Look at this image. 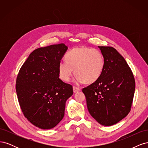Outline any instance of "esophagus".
<instances>
[{
	"instance_id": "34e87169",
	"label": "esophagus",
	"mask_w": 148,
	"mask_h": 148,
	"mask_svg": "<svg viewBox=\"0 0 148 148\" xmlns=\"http://www.w3.org/2000/svg\"><path fill=\"white\" fill-rule=\"evenodd\" d=\"M73 92H78V91H79L80 90H81V89H80L79 88L76 87L75 86H73Z\"/></svg>"
}]
</instances>
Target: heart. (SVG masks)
Returning <instances> with one entry per match:
<instances>
[{
	"label": "heart",
	"mask_w": 148,
	"mask_h": 148,
	"mask_svg": "<svg viewBox=\"0 0 148 148\" xmlns=\"http://www.w3.org/2000/svg\"><path fill=\"white\" fill-rule=\"evenodd\" d=\"M65 59L59 64L60 78L64 82L69 81L75 69L76 82L91 83L100 77L104 69V56L97 49L75 47L67 52Z\"/></svg>",
	"instance_id": "1"
}]
</instances>
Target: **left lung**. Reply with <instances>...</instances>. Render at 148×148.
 Wrapping results in <instances>:
<instances>
[{
	"label": "left lung",
	"mask_w": 148,
	"mask_h": 148,
	"mask_svg": "<svg viewBox=\"0 0 148 148\" xmlns=\"http://www.w3.org/2000/svg\"><path fill=\"white\" fill-rule=\"evenodd\" d=\"M104 56L100 77L82 91L89 114L98 123L111 126L130 112L135 89L132 71L115 49L98 46Z\"/></svg>",
	"instance_id": "1"
}]
</instances>
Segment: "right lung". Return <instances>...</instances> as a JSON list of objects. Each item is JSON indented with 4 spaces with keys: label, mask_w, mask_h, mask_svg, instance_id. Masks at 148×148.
Returning <instances> with one entry per match:
<instances>
[{
    "label": "right lung",
    "mask_w": 148,
    "mask_h": 148,
    "mask_svg": "<svg viewBox=\"0 0 148 148\" xmlns=\"http://www.w3.org/2000/svg\"><path fill=\"white\" fill-rule=\"evenodd\" d=\"M64 44L35 49L17 75L16 91L25 117L44 130L63 119L66 101L73 95L71 84L59 78V64L67 50Z\"/></svg>",
    "instance_id": "add662e5"
}]
</instances>
